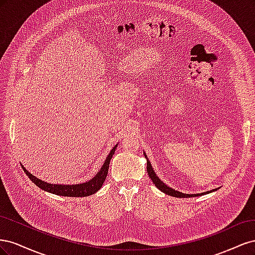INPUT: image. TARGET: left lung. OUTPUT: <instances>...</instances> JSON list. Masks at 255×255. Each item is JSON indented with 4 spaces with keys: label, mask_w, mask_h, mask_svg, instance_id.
Instances as JSON below:
<instances>
[{
    "label": "left lung",
    "mask_w": 255,
    "mask_h": 255,
    "mask_svg": "<svg viewBox=\"0 0 255 255\" xmlns=\"http://www.w3.org/2000/svg\"><path fill=\"white\" fill-rule=\"evenodd\" d=\"M144 154V157L146 159V171H148V174L149 176L151 177V180L153 182V184H155V186L160 190L163 191L164 194L168 195V196H171V197H175V198H192V197H198V196H202V195H206V194H210V192H213L215 190L217 189H213V190H210V191H205V192H202V194H194V195H189V194H183V192L181 191H177L171 187H169L168 185H166L163 181H161L159 177L156 175L155 171H154V169L150 163V160L148 158V156H146V154L143 152Z\"/></svg>",
    "instance_id": "1"
}]
</instances>
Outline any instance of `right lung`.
<instances>
[{
	"instance_id": "obj_1",
	"label": "right lung",
	"mask_w": 255,
	"mask_h": 255,
	"mask_svg": "<svg viewBox=\"0 0 255 255\" xmlns=\"http://www.w3.org/2000/svg\"><path fill=\"white\" fill-rule=\"evenodd\" d=\"M118 143L116 144L114 148L111 150V152L107 155L103 166L101 169L97 172V174L90 179L87 182H83L79 184H72V185H64V184H51L47 183L40 179H38L37 176L28 172L25 167L22 166V169L24 170L26 175L29 177V180L33 183H35L38 187L41 188L44 191L51 192L53 195L57 196H63V197H87L90 195H94L96 192L102 187V185L107 176V172H109V167H110V161L114 155V153L117 149Z\"/></svg>"
}]
</instances>
